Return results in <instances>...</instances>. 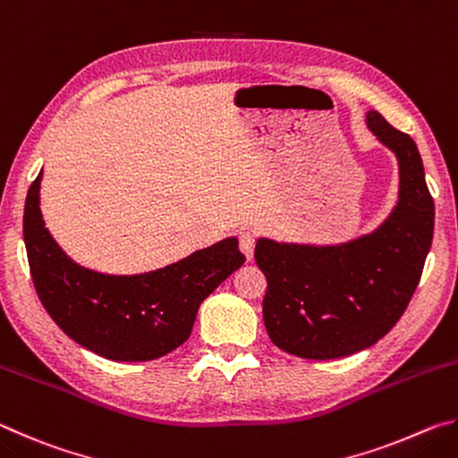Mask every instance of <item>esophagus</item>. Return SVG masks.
<instances>
[{"label": "esophagus", "mask_w": 458, "mask_h": 458, "mask_svg": "<svg viewBox=\"0 0 458 458\" xmlns=\"http://www.w3.org/2000/svg\"><path fill=\"white\" fill-rule=\"evenodd\" d=\"M238 244H240V250L244 252V257L250 260L254 257V246H257V236H254L252 232H240Z\"/></svg>", "instance_id": "1"}]
</instances>
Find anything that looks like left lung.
<instances>
[{
	"label": "left lung",
	"instance_id": "left-lung-1",
	"mask_svg": "<svg viewBox=\"0 0 458 458\" xmlns=\"http://www.w3.org/2000/svg\"><path fill=\"white\" fill-rule=\"evenodd\" d=\"M368 127L396 153L400 201L374 234L341 246L259 240L254 259L267 276L262 317L270 341L307 360L366 350L404 315L432 244L434 201L412 137L377 111Z\"/></svg>",
	"mask_w": 458,
	"mask_h": 458
}]
</instances>
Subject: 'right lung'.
<instances>
[{
  "instance_id": "right-lung-1",
  "label": "right lung",
  "mask_w": 458,
  "mask_h": 458,
  "mask_svg": "<svg viewBox=\"0 0 458 458\" xmlns=\"http://www.w3.org/2000/svg\"><path fill=\"white\" fill-rule=\"evenodd\" d=\"M38 174L24 208V242L38 299L76 344L114 361H149L190 337L198 309L224 278L244 265L238 240L228 238L172 267L137 276L82 268L60 250L40 212Z\"/></svg>"
}]
</instances>
